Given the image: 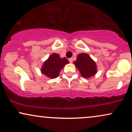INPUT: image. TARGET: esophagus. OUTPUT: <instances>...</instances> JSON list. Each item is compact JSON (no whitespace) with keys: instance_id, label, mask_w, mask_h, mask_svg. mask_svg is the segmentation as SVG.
Listing matches in <instances>:
<instances>
[{"instance_id":"34e87169","label":"esophagus","mask_w":132,"mask_h":132,"mask_svg":"<svg viewBox=\"0 0 132 132\" xmlns=\"http://www.w3.org/2000/svg\"><path fill=\"white\" fill-rule=\"evenodd\" d=\"M69 62L70 63H72L73 62V59L71 58H70V59H69Z\"/></svg>"}]
</instances>
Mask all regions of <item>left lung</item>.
Instances as JSON below:
<instances>
[{"label": "left lung", "mask_w": 132, "mask_h": 132, "mask_svg": "<svg viewBox=\"0 0 132 132\" xmlns=\"http://www.w3.org/2000/svg\"><path fill=\"white\" fill-rule=\"evenodd\" d=\"M73 63L79 71L81 76L85 78H90L97 73V64L87 54H79Z\"/></svg>", "instance_id": "1"}]
</instances>
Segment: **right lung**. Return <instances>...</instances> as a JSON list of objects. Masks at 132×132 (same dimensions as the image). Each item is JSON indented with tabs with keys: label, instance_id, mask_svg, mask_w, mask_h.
<instances>
[{
	"label": "right lung",
	"instance_id": "1",
	"mask_svg": "<svg viewBox=\"0 0 132 132\" xmlns=\"http://www.w3.org/2000/svg\"><path fill=\"white\" fill-rule=\"evenodd\" d=\"M69 63V61L67 58H61L58 54L54 53L44 62L40 70L42 74L49 78H56L59 75L61 70Z\"/></svg>",
	"mask_w": 132,
	"mask_h": 132
}]
</instances>
